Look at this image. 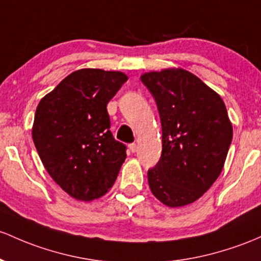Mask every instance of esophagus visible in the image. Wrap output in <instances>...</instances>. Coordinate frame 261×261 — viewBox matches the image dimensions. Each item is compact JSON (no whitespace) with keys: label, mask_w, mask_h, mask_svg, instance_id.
I'll return each mask as SVG.
<instances>
[{"label":"esophagus","mask_w":261,"mask_h":261,"mask_svg":"<svg viewBox=\"0 0 261 261\" xmlns=\"http://www.w3.org/2000/svg\"><path fill=\"white\" fill-rule=\"evenodd\" d=\"M128 148H130L131 152H136L137 145L136 144H130V145H128Z\"/></svg>","instance_id":"esophagus-1"}]
</instances>
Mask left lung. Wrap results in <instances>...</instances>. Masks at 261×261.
<instances>
[{"mask_svg":"<svg viewBox=\"0 0 261 261\" xmlns=\"http://www.w3.org/2000/svg\"><path fill=\"white\" fill-rule=\"evenodd\" d=\"M141 82L152 94L162 126V153L147 171L148 186L168 207L203 196L224 166L233 127L222 98L183 69L150 71Z\"/></svg>","mask_w":261,"mask_h":261,"instance_id":"8db88e82","label":"left lung"}]
</instances>
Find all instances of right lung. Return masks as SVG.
I'll use <instances>...</instances> for the list:
<instances>
[{
	"label": "right lung",
	"mask_w": 261,
	"mask_h": 261,
	"mask_svg": "<svg viewBox=\"0 0 261 261\" xmlns=\"http://www.w3.org/2000/svg\"><path fill=\"white\" fill-rule=\"evenodd\" d=\"M126 80L120 71L76 70L37 107L33 142L47 172L73 198H100L116 181L126 146L111 134L107 105Z\"/></svg>",
	"instance_id": "obj_1"
}]
</instances>
